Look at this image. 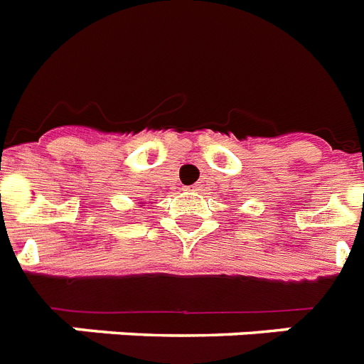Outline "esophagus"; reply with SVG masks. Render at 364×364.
Here are the masks:
<instances>
[{
	"label": "esophagus",
	"instance_id": "34e87169",
	"mask_svg": "<svg viewBox=\"0 0 364 364\" xmlns=\"http://www.w3.org/2000/svg\"><path fill=\"white\" fill-rule=\"evenodd\" d=\"M188 191H200L198 185H193V187H188Z\"/></svg>",
	"mask_w": 364,
	"mask_h": 364
}]
</instances>
